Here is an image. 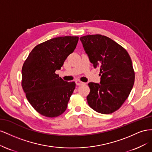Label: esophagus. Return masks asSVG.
Segmentation results:
<instances>
[{
	"mask_svg": "<svg viewBox=\"0 0 152 152\" xmlns=\"http://www.w3.org/2000/svg\"><path fill=\"white\" fill-rule=\"evenodd\" d=\"M76 84L77 85H84L85 83H83V82L81 81L80 80H76Z\"/></svg>",
	"mask_w": 152,
	"mask_h": 152,
	"instance_id": "obj_1",
	"label": "esophagus"
}]
</instances>
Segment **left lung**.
Instances as JSON below:
<instances>
[{
	"label": "left lung",
	"instance_id": "left-lung-1",
	"mask_svg": "<svg viewBox=\"0 0 152 152\" xmlns=\"http://www.w3.org/2000/svg\"><path fill=\"white\" fill-rule=\"evenodd\" d=\"M80 40L94 68H100L101 84L89 83L86 97L89 106L102 114L118 110L133 87L135 73L127 50L111 39L100 34Z\"/></svg>",
	"mask_w": 152,
	"mask_h": 152
}]
</instances>
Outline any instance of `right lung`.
<instances>
[{
  "label": "right lung",
  "instance_id": "obj_1",
  "mask_svg": "<svg viewBox=\"0 0 152 152\" xmlns=\"http://www.w3.org/2000/svg\"><path fill=\"white\" fill-rule=\"evenodd\" d=\"M79 37L51 39L34 48L21 69V86L28 101L42 116L53 118L66 110L75 89V81H64L55 73L76 48Z\"/></svg>",
  "mask_w": 152,
  "mask_h": 152
}]
</instances>
